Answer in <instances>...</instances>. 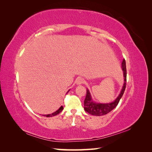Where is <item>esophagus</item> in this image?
I'll return each mask as SVG.
<instances>
[{
    "instance_id": "obj_1",
    "label": "esophagus",
    "mask_w": 152,
    "mask_h": 152,
    "mask_svg": "<svg viewBox=\"0 0 152 152\" xmlns=\"http://www.w3.org/2000/svg\"><path fill=\"white\" fill-rule=\"evenodd\" d=\"M76 83L77 85H81V84H82V83H84V80L82 78H78L76 80Z\"/></svg>"
}]
</instances>
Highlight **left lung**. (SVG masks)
I'll return each mask as SVG.
<instances>
[{
	"instance_id": "8db88e82",
	"label": "left lung",
	"mask_w": 152,
	"mask_h": 152,
	"mask_svg": "<svg viewBox=\"0 0 152 152\" xmlns=\"http://www.w3.org/2000/svg\"><path fill=\"white\" fill-rule=\"evenodd\" d=\"M121 68L124 71V86L122 87L121 92L119 95L118 96L114 101L110 103H99L95 102L93 101L91 93H90L89 89H87L86 96L84 101V110L89 113V114L96 115L101 116L107 114L108 113L111 112L113 109H114L119 102V100L121 99V96H123L125 91L126 88V81H127V70H126V63L125 60L124 59L121 63Z\"/></svg>"
}]
</instances>
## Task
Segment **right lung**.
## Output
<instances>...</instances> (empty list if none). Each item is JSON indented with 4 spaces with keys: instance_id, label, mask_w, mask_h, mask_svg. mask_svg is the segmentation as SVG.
Wrapping results in <instances>:
<instances>
[{
    "instance_id": "obj_1",
    "label": "right lung",
    "mask_w": 152,
    "mask_h": 152,
    "mask_svg": "<svg viewBox=\"0 0 152 152\" xmlns=\"http://www.w3.org/2000/svg\"><path fill=\"white\" fill-rule=\"evenodd\" d=\"M70 91V89L69 90V91H67V93L69 92ZM63 110V107L62 106H61V107L57 110V111H56L55 112H53V113H52V114H45V115H44V116H46V117H52V116H54V115H57V114H59V113L62 111Z\"/></svg>"
}]
</instances>
